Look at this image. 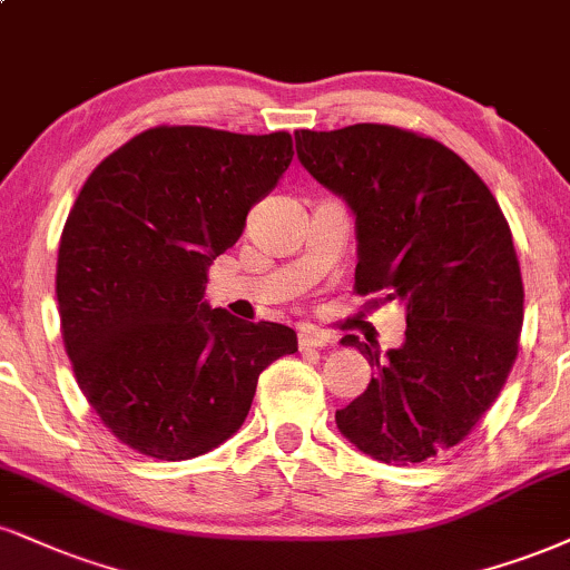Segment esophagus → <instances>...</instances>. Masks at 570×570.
<instances>
[{
  "mask_svg": "<svg viewBox=\"0 0 570 570\" xmlns=\"http://www.w3.org/2000/svg\"><path fill=\"white\" fill-rule=\"evenodd\" d=\"M326 342H328L326 334L311 332V328H303V332H299V337H297L299 351H315V347H326Z\"/></svg>",
  "mask_w": 570,
  "mask_h": 570,
  "instance_id": "obj_1",
  "label": "esophagus"
}]
</instances>
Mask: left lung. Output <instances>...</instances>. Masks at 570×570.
I'll return each mask as SVG.
<instances>
[{
	"instance_id": "1",
	"label": "left lung",
	"mask_w": 570,
	"mask_h": 570,
	"mask_svg": "<svg viewBox=\"0 0 570 570\" xmlns=\"http://www.w3.org/2000/svg\"><path fill=\"white\" fill-rule=\"evenodd\" d=\"M297 159L355 217V292L406 307V340L380 355L340 433L387 464L454 449L481 422L518 358L523 278L510 225L485 183L433 137L387 125L297 129Z\"/></svg>"
}]
</instances>
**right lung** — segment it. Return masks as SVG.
<instances>
[{"mask_svg":"<svg viewBox=\"0 0 570 570\" xmlns=\"http://www.w3.org/2000/svg\"><path fill=\"white\" fill-rule=\"evenodd\" d=\"M292 135L154 127L102 159L58 249L60 328L81 393L140 454L180 462L217 449L249 414L257 376L297 353L271 321L212 311V259L292 164Z\"/></svg>","mask_w":570,"mask_h":570,"instance_id":"1","label":"right lung"}]
</instances>
